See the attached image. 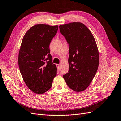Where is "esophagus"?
<instances>
[{"label":"esophagus","instance_id":"34e87169","mask_svg":"<svg viewBox=\"0 0 121 121\" xmlns=\"http://www.w3.org/2000/svg\"><path fill=\"white\" fill-rule=\"evenodd\" d=\"M56 67H57V69H60V64H56Z\"/></svg>","mask_w":121,"mask_h":121}]
</instances>
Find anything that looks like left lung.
Wrapping results in <instances>:
<instances>
[{
    "instance_id": "obj_1",
    "label": "left lung",
    "mask_w": 121,
    "mask_h": 121,
    "mask_svg": "<svg viewBox=\"0 0 121 121\" xmlns=\"http://www.w3.org/2000/svg\"><path fill=\"white\" fill-rule=\"evenodd\" d=\"M59 28L69 48V69L63 78L71 89L83 91L89 86L98 69L99 53L95 39L81 22L60 25Z\"/></svg>"
}]
</instances>
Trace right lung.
<instances>
[{
	"mask_svg": "<svg viewBox=\"0 0 121 121\" xmlns=\"http://www.w3.org/2000/svg\"><path fill=\"white\" fill-rule=\"evenodd\" d=\"M58 28L36 25L23 37L18 55L19 68L26 85L35 93L48 91L56 75L57 68L52 63L49 46Z\"/></svg>",
	"mask_w": 121,
	"mask_h": 121,
	"instance_id": "1",
	"label": "right lung"
}]
</instances>
